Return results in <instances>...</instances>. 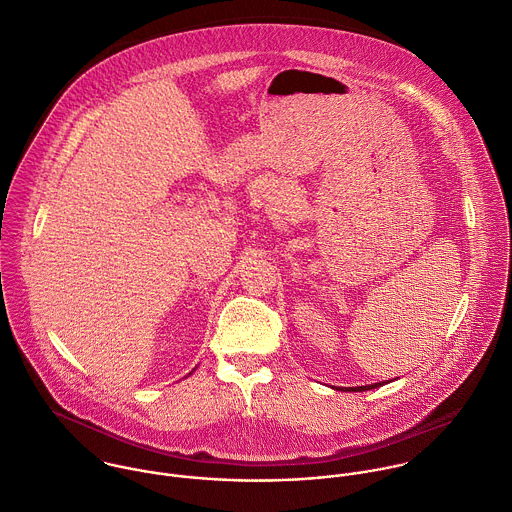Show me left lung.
<instances>
[{
	"instance_id": "left-lung-1",
	"label": "left lung",
	"mask_w": 512,
	"mask_h": 512,
	"mask_svg": "<svg viewBox=\"0 0 512 512\" xmlns=\"http://www.w3.org/2000/svg\"><path fill=\"white\" fill-rule=\"evenodd\" d=\"M381 385H387V383H373V385H365V387H343V389H337V391H353V393H359V391H371V389H377Z\"/></svg>"
}]
</instances>
